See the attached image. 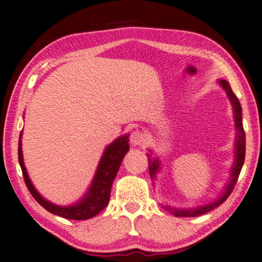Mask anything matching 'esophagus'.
Here are the masks:
<instances>
[{
	"instance_id": "1",
	"label": "esophagus",
	"mask_w": 262,
	"mask_h": 262,
	"mask_svg": "<svg viewBox=\"0 0 262 262\" xmlns=\"http://www.w3.org/2000/svg\"><path fill=\"white\" fill-rule=\"evenodd\" d=\"M146 140H147V137H146V134L144 133V132L138 130V129H137V130L132 132L130 143H132V145H134V146H138V145H143V144L146 143Z\"/></svg>"
}]
</instances>
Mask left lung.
Wrapping results in <instances>:
<instances>
[{"label": "left lung", "mask_w": 262, "mask_h": 262, "mask_svg": "<svg viewBox=\"0 0 262 262\" xmlns=\"http://www.w3.org/2000/svg\"><path fill=\"white\" fill-rule=\"evenodd\" d=\"M220 84H221L223 89L226 90L229 100L232 101L233 110H234L235 128H237V140H235V163H234V167L232 168V178L231 181H229V184L227 185V188L225 189V193H223L216 201H213V203H211L209 205H205V206H200V207H196V209H190V210H177V209H171V207H166V209L171 211L174 216L196 217V216L204 215V213L209 212V211L213 210L215 207L220 206V205L225 203L227 198L231 195L233 189L235 187V184H237L239 174H241L243 163H244V159H245V132H244V128H243V123H242V106L241 103H239L238 97L235 96V94L232 91L231 85L228 84V81L220 80ZM147 156H149V159L147 160H149L150 177L154 179L155 178L156 172L159 171L160 168V162L157 159H152L150 155Z\"/></svg>", "instance_id": "obj_1"}]
</instances>
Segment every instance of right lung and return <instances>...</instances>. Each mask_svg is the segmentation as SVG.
<instances>
[{"mask_svg":"<svg viewBox=\"0 0 262 262\" xmlns=\"http://www.w3.org/2000/svg\"><path fill=\"white\" fill-rule=\"evenodd\" d=\"M21 133L19 135V143H18V160L23 172V178L27 188L29 189L30 194L33 195L34 199L39 203L43 209L53 213V215L61 216L63 219L68 220H89L91 217L96 216L100 211H102L107 206L110 201V195H111L112 183L115 181L116 174H117L119 166L127 151L129 150V140L127 135L118 138L110 146L106 147L103 152L102 159H101L100 165L97 167L95 177H94L93 184L85 196L79 203L72 206L62 207L53 205L43 199L41 195L37 193L36 189L31 184L29 177H28L27 169L24 167L23 155H21Z\"/></svg>","mask_w":262,"mask_h":262,"instance_id":"1","label":"right lung"}]
</instances>
